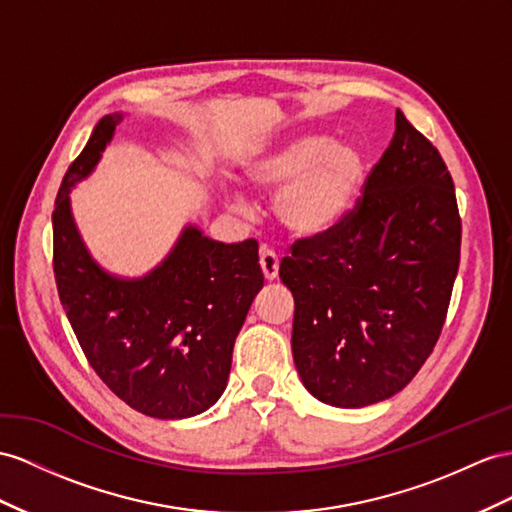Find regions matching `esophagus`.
I'll return each instance as SVG.
<instances>
[{
    "label": "esophagus",
    "instance_id": "esophagus-1",
    "mask_svg": "<svg viewBox=\"0 0 512 512\" xmlns=\"http://www.w3.org/2000/svg\"><path fill=\"white\" fill-rule=\"evenodd\" d=\"M259 266H261V270H264V277L268 281H274L279 274V255L274 253L272 248L261 246L259 248Z\"/></svg>",
    "mask_w": 512,
    "mask_h": 512
}]
</instances>
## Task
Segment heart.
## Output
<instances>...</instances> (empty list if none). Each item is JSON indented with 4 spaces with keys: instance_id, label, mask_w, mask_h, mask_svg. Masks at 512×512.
<instances>
[{
    "instance_id": "1",
    "label": "heart",
    "mask_w": 512,
    "mask_h": 512,
    "mask_svg": "<svg viewBox=\"0 0 512 512\" xmlns=\"http://www.w3.org/2000/svg\"><path fill=\"white\" fill-rule=\"evenodd\" d=\"M246 179L255 188H277L272 209L283 227L298 235H318L357 201L365 162L348 144L300 136L253 157Z\"/></svg>"
}]
</instances>
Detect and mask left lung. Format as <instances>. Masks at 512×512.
<instances>
[{
    "label": "left lung",
    "instance_id": "1",
    "mask_svg": "<svg viewBox=\"0 0 512 512\" xmlns=\"http://www.w3.org/2000/svg\"><path fill=\"white\" fill-rule=\"evenodd\" d=\"M458 261L450 170L398 110L357 205L281 259L294 296L292 355L311 396L361 409L409 385L441 335Z\"/></svg>",
    "mask_w": 512,
    "mask_h": 512
}]
</instances>
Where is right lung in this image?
I'll return each instance as SVG.
<instances>
[{
  "instance_id": "1",
  "label": "right lung",
  "mask_w": 512,
  "mask_h": 512,
  "mask_svg": "<svg viewBox=\"0 0 512 512\" xmlns=\"http://www.w3.org/2000/svg\"><path fill=\"white\" fill-rule=\"evenodd\" d=\"M119 121L103 116L58 190V296L88 363L116 396L149 417H192L227 387L235 337L264 287L259 244H222L190 225L147 277L103 270L75 227L69 192L93 173Z\"/></svg>"
}]
</instances>
